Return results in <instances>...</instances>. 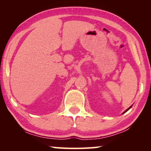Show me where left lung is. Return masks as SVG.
I'll use <instances>...</instances> for the list:
<instances>
[{
  "instance_id": "8db88e82",
  "label": "left lung",
  "mask_w": 151,
  "mask_h": 151,
  "mask_svg": "<svg viewBox=\"0 0 151 151\" xmlns=\"http://www.w3.org/2000/svg\"><path fill=\"white\" fill-rule=\"evenodd\" d=\"M132 105H131V106H130V107H129V108H128V109H127L126 110V111H124L123 112H122V114H124V113H125V112H127L128 111H129V110L130 109H131V107H132Z\"/></svg>"
}]
</instances>
